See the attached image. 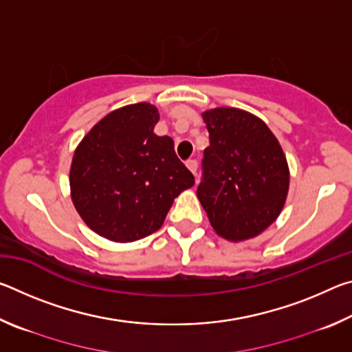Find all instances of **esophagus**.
I'll return each instance as SVG.
<instances>
[{
    "label": "esophagus",
    "instance_id": "obj_1",
    "mask_svg": "<svg viewBox=\"0 0 352 352\" xmlns=\"http://www.w3.org/2000/svg\"><path fill=\"white\" fill-rule=\"evenodd\" d=\"M186 166H188V169L192 172L194 175H197V168H199V163H197V160H188L186 162Z\"/></svg>",
    "mask_w": 352,
    "mask_h": 352
}]
</instances>
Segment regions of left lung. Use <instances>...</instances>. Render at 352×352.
<instances>
[{"label":"left lung","mask_w":352,"mask_h":352,"mask_svg":"<svg viewBox=\"0 0 352 352\" xmlns=\"http://www.w3.org/2000/svg\"><path fill=\"white\" fill-rule=\"evenodd\" d=\"M204 119L210 146L197 197L216 233L230 241L258 236L275 222L289 190V168L270 129L239 109H214Z\"/></svg>","instance_id":"1"}]
</instances>
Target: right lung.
I'll return each instance as SVG.
<instances>
[{"instance_id": "1", "label": "right lung", "mask_w": 352, "mask_h": 352, "mask_svg": "<svg viewBox=\"0 0 352 352\" xmlns=\"http://www.w3.org/2000/svg\"><path fill=\"white\" fill-rule=\"evenodd\" d=\"M153 105L122 107L94 126L76 148L71 197L93 231L115 242L155 233L194 175L177 157L169 136L153 133Z\"/></svg>"}]
</instances>
